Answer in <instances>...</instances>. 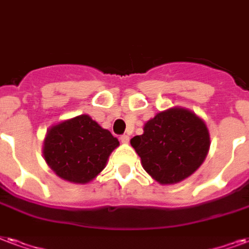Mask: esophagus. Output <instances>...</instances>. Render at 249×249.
I'll return each mask as SVG.
<instances>
[{
  "instance_id": "esophagus-1",
  "label": "esophagus",
  "mask_w": 249,
  "mask_h": 249,
  "mask_svg": "<svg viewBox=\"0 0 249 249\" xmlns=\"http://www.w3.org/2000/svg\"><path fill=\"white\" fill-rule=\"evenodd\" d=\"M120 142H121V143H128L129 136H126V134H123V136L120 137Z\"/></svg>"
}]
</instances>
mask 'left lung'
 Instances as JSON below:
<instances>
[{
    "mask_svg": "<svg viewBox=\"0 0 249 249\" xmlns=\"http://www.w3.org/2000/svg\"><path fill=\"white\" fill-rule=\"evenodd\" d=\"M143 170L162 185L178 184L195 174L210 147L205 121L187 108L172 107L146 121L143 133L130 140Z\"/></svg>",
    "mask_w": 249,
    "mask_h": 249,
    "instance_id": "8db88e82",
    "label": "left lung"
}]
</instances>
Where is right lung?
Returning a JSON list of instances; mask_svg holds the SVG:
<instances>
[{"label": "right lung", "mask_w": 249, "mask_h": 249, "mask_svg": "<svg viewBox=\"0 0 249 249\" xmlns=\"http://www.w3.org/2000/svg\"><path fill=\"white\" fill-rule=\"evenodd\" d=\"M119 140L89 115L66 119L49 126L43 142L47 164L58 178L87 184L99 175Z\"/></svg>", "instance_id": "right-lung-1"}]
</instances>
